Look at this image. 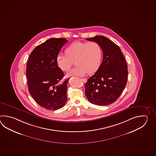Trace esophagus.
<instances>
[{"label": "esophagus", "instance_id": "1", "mask_svg": "<svg viewBox=\"0 0 156 156\" xmlns=\"http://www.w3.org/2000/svg\"><path fill=\"white\" fill-rule=\"evenodd\" d=\"M81 80L83 81V83H86V81H87V80L86 79H81Z\"/></svg>", "mask_w": 156, "mask_h": 156}]
</instances>
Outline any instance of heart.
I'll use <instances>...</instances> for the list:
<instances>
[{"instance_id": "obj_1", "label": "heart", "mask_w": 156, "mask_h": 156, "mask_svg": "<svg viewBox=\"0 0 156 156\" xmlns=\"http://www.w3.org/2000/svg\"><path fill=\"white\" fill-rule=\"evenodd\" d=\"M66 55H58L56 62L63 71H67L75 61L77 66L70 70L67 77L83 76L93 74L99 69L103 58L102 47L97 42L77 41L65 50Z\"/></svg>"}]
</instances>
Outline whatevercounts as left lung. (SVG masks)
Here are the masks:
<instances>
[{
  "label": "left lung",
  "instance_id": "obj_1",
  "mask_svg": "<svg viewBox=\"0 0 156 156\" xmlns=\"http://www.w3.org/2000/svg\"><path fill=\"white\" fill-rule=\"evenodd\" d=\"M86 39L101 46L103 60L96 73L85 83V95L93 104L107 105L119 98L126 86V61L119 46L105 37L96 36Z\"/></svg>",
  "mask_w": 156,
  "mask_h": 156
}]
</instances>
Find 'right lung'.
<instances>
[{
    "label": "right lung",
    "instance_id": "add662e5",
    "mask_svg": "<svg viewBox=\"0 0 156 156\" xmlns=\"http://www.w3.org/2000/svg\"><path fill=\"white\" fill-rule=\"evenodd\" d=\"M65 38H51L41 44L30 55L27 65L28 90L33 99L46 109L62 108L67 101V85L62 83V71L58 67L56 57L66 43Z\"/></svg>",
    "mask_w": 156,
    "mask_h": 156
}]
</instances>
